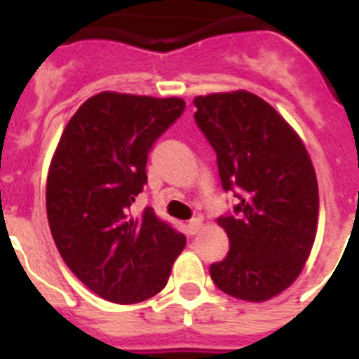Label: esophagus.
Masks as SVG:
<instances>
[{
  "label": "esophagus",
  "instance_id": "obj_1",
  "mask_svg": "<svg viewBox=\"0 0 359 359\" xmlns=\"http://www.w3.org/2000/svg\"><path fill=\"white\" fill-rule=\"evenodd\" d=\"M199 228H201V219H199V217L190 219L189 224H187V230H189L190 236H196V233L199 231Z\"/></svg>",
  "mask_w": 359,
  "mask_h": 359
}]
</instances>
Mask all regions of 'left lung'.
<instances>
[{"label": "left lung", "mask_w": 359, "mask_h": 359, "mask_svg": "<svg viewBox=\"0 0 359 359\" xmlns=\"http://www.w3.org/2000/svg\"><path fill=\"white\" fill-rule=\"evenodd\" d=\"M196 123L217 156L233 210L217 219L230 252L210 264L215 286L262 302L290 287L316 236L318 183L297 133L248 91L196 97Z\"/></svg>", "instance_id": "left-lung-1"}]
</instances>
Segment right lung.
I'll return each instance as SVG.
<instances>
[{
  "instance_id": "1",
  "label": "right lung",
  "mask_w": 359,
  "mask_h": 359,
  "mask_svg": "<svg viewBox=\"0 0 359 359\" xmlns=\"http://www.w3.org/2000/svg\"><path fill=\"white\" fill-rule=\"evenodd\" d=\"M185 111L182 98L104 91L62 133L50 165L46 214L62 261L98 297L144 302L169 280L185 236L151 207L133 214L154 142Z\"/></svg>"
}]
</instances>
